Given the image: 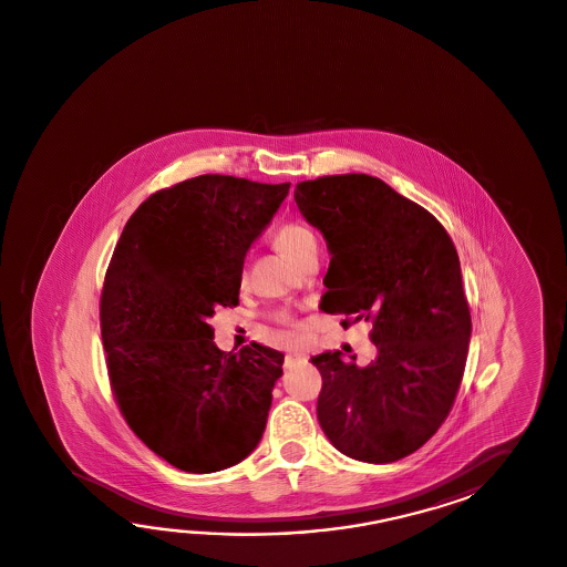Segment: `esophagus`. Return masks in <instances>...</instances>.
Instances as JSON below:
<instances>
[{"instance_id":"obj_1","label":"esophagus","mask_w":567,"mask_h":567,"mask_svg":"<svg viewBox=\"0 0 567 567\" xmlns=\"http://www.w3.org/2000/svg\"><path fill=\"white\" fill-rule=\"evenodd\" d=\"M307 355L305 353H301V351H295V353H289L287 355V365L289 368H292V365H302V363H307Z\"/></svg>"}]
</instances>
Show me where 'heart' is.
Instances as JSON below:
<instances>
[{
  "instance_id": "b5f03b06",
  "label": "heart",
  "mask_w": 567,
  "mask_h": 567,
  "mask_svg": "<svg viewBox=\"0 0 567 567\" xmlns=\"http://www.w3.org/2000/svg\"><path fill=\"white\" fill-rule=\"evenodd\" d=\"M272 243L277 246L280 252L289 255L295 258L297 262H301L305 256L309 255L311 250H317V240L305 224L301 221L289 220L280 224L275 234H272ZM272 321L285 327H292L295 319L289 311L272 312Z\"/></svg>"
}]
</instances>
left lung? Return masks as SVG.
<instances>
[{
    "mask_svg": "<svg viewBox=\"0 0 567 567\" xmlns=\"http://www.w3.org/2000/svg\"><path fill=\"white\" fill-rule=\"evenodd\" d=\"M295 202L331 252L321 309L346 315L343 327L371 321L378 347L365 368L341 351L311 358L319 424L347 456L395 463L436 434L463 382L473 323L456 248L427 209L371 175L301 182Z\"/></svg>",
    "mask_w": 567,
    "mask_h": 567,
    "instance_id": "left-lung-1",
    "label": "left lung"
}]
</instances>
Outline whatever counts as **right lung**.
I'll return each mask as SVG.
<instances>
[{"instance_id":"right-lung-1","label":"right lung","mask_w":567,"mask_h":567,"mask_svg":"<svg viewBox=\"0 0 567 567\" xmlns=\"http://www.w3.org/2000/svg\"><path fill=\"white\" fill-rule=\"evenodd\" d=\"M289 187L209 174L159 189L106 268L101 336L116 405L185 473L224 471L262 439L285 355L260 343L221 351L206 319L238 305L244 256Z\"/></svg>"}]
</instances>
